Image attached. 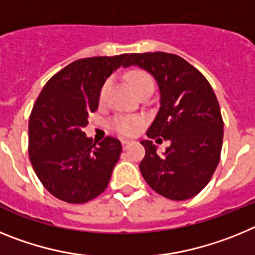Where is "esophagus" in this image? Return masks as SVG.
Instances as JSON below:
<instances>
[{"label":"esophagus","mask_w":255,"mask_h":255,"mask_svg":"<svg viewBox=\"0 0 255 255\" xmlns=\"http://www.w3.org/2000/svg\"><path fill=\"white\" fill-rule=\"evenodd\" d=\"M121 143H123V147H124V149H126V148L129 147L130 144L132 143L131 140H129V139H123V140H121Z\"/></svg>","instance_id":"1"}]
</instances>
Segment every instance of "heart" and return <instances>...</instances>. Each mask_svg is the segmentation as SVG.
<instances>
[{
  "label": "heart",
  "instance_id": "b5f03b06",
  "mask_svg": "<svg viewBox=\"0 0 255 255\" xmlns=\"http://www.w3.org/2000/svg\"><path fill=\"white\" fill-rule=\"evenodd\" d=\"M129 83L135 92L138 91V89H140L141 87H144V85L153 84L152 78H150L147 73H143V71H134V73L130 74ZM110 87H111V79H107L105 82V84L102 85V88H101V101H105ZM141 123H143V121H141L140 119H136V117H124V119H117V120L115 121V128H116L121 134L131 135L138 131Z\"/></svg>",
  "mask_w": 255,
  "mask_h": 255
}]
</instances>
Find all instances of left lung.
<instances>
[{"mask_svg":"<svg viewBox=\"0 0 255 255\" xmlns=\"http://www.w3.org/2000/svg\"><path fill=\"white\" fill-rule=\"evenodd\" d=\"M124 66H139L155 79L159 110L147 135L157 143L162 138L170 141L162 154L152 140L140 141L145 148L139 164L144 180L168 199L193 198L220 162L224 121L215 92L194 66L172 53H131Z\"/></svg>","mask_w":255,"mask_h":255,"instance_id":"obj_1","label":"left lung"}]
</instances>
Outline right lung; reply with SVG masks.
Returning <instances> with one entry per match:
<instances>
[{
    "label": "right lung",
    "mask_w": 255,
    "mask_h": 255,
    "mask_svg": "<svg viewBox=\"0 0 255 255\" xmlns=\"http://www.w3.org/2000/svg\"><path fill=\"white\" fill-rule=\"evenodd\" d=\"M129 53L74 61L44 85L29 119V157L38 179L53 197L85 203L107 188L121 143L107 136L93 143L83 131L97 111L106 79Z\"/></svg>",
    "instance_id": "right-lung-1"
}]
</instances>
